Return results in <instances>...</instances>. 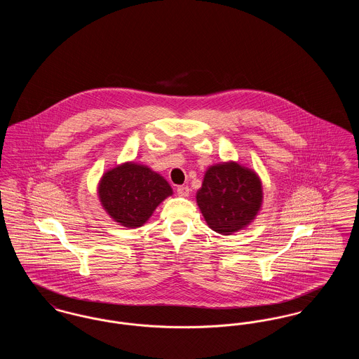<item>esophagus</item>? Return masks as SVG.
I'll list each match as a JSON object with an SVG mask.
<instances>
[{
    "label": "esophagus",
    "mask_w": 359,
    "mask_h": 359,
    "mask_svg": "<svg viewBox=\"0 0 359 359\" xmlns=\"http://www.w3.org/2000/svg\"><path fill=\"white\" fill-rule=\"evenodd\" d=\"M176 191L180 196H188L189 195V187L188 186H177Z\"/></svg>",
    "instance_id": "esophagus-1"
}]
</instances>
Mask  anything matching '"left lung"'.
<instances>
[{
  "instance_id": "8db88e82",
  "label": "left lung",
  "mask_w": 359,
  "mask_h": 359,
  "mask_svg": "<svg viewBox=\"0 0 359 359\" xmlns=\"http://www.w3.org/2000/svg\"><path fill=\"white\" fill-rule=\"evenodd\" d=\"M196 202L207 224L230 236L256 218L262 203V186L256 172L237 163H223L205 171Z\"/></svg>"
}]
</instances>
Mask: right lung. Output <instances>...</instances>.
<instances>
[{
    "instance_id": "add662e5",
    "label": "right lung",
    "mask_w": 359,
    "mask_h": 359,
    "mask_svg": "<svg viewBox=\"0 0 359 359\" xmlns=\"http://www.w3.org/2000/svg\"><path fill=\"white\" fill-rule=\"evenodd\" d=\"M106 212L125 227H140L172 195L168 182L145 165L125 163L106 172L98 187Z\"/></svg>"
}]
</instances>
